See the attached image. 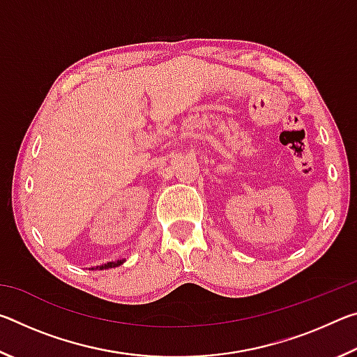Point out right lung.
Masks as SVG:
<instances>
[{
	"instance_id": "1",
	"label": "right lung",
	"mask_w": 357,
	"mask_h": 357,
	"mask_svg": "<svg viewBox=\"0 0 357 357\" xmlns=\"http://www.w3.org/2000/svg\"><path fill=\"white\" fill-rule=\"evenodd\" d=\"M123 263H124V259H118V261H110V263H107V264L98 266V268H96V269H108V268H116V266L123 264Z\"/></svg>"
}]
</instances>
